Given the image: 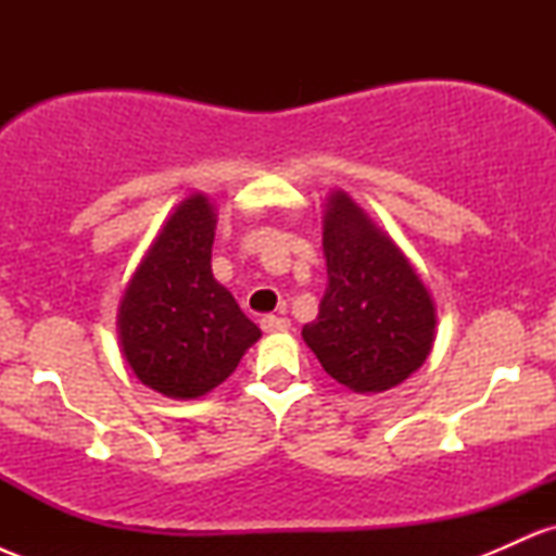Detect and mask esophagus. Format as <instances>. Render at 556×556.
Wrapping results in <instances>:
<instances>
[{
	"label": "esophagus",
	"mask_w": 556,
	"mask_h": 556,
	"mask_svg": "<svg viewBox=\"0 0 556 556\" xmlns=\"http://www.w3.org/2000/svg\"><path fill=\"white\" fill-rule=\"evenodd\" d=\"M261 329H264V331H287V329H290V318L269 314V316L261 318Z\"/></svg>",
	"instance_id": "34e87169"
}]
</instances>
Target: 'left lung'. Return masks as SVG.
<instances>
[{
	"label": "left lung",
	"instance_id": "8db88e82",
	"mask_svg": "<svg viewBox=\"0 0 556 556\" xmlns=\"http://www.w3.org/2000/svg\"><path fill=\"white\" fill-rule=\"evenodd\" d=\"M327 292L303 340L331 379L358 394L416 374L437 340V305L416 266L344 190L324 203Z\"/></svg>",
	"mask_w": 556,
	"mask_h": 556
}]
</instances>
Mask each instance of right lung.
<instances>
[{"label":"right lung","mask_w":556,"mask_h":556,"mask_svg":"<svg viewBox=\"0 0 556 556\" xmlns=\"http://www.w3.org/2000/svg\"><path fill=\"white\" fill-rule=\"evenodd\" d=\"M216 206L190 193L175 206L127 279L117 337L140 384L172 400H198L238 368L261 329L214 279Z\"/></svg>","instance_id":"right-lung-1"}]
</instances>
